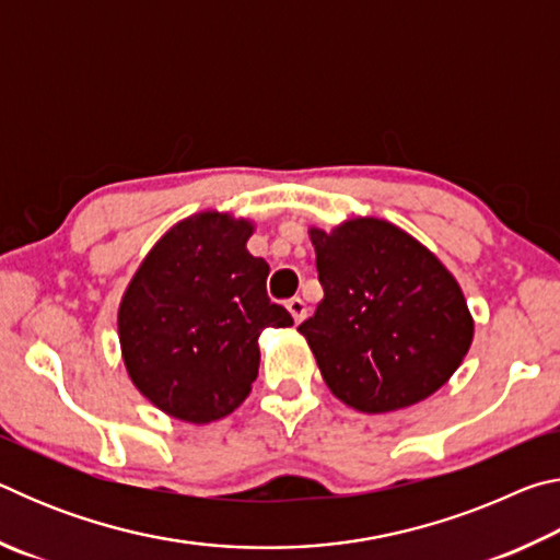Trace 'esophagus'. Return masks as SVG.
<instances>
[{"label": "esophagus", "mask_w": 560, "mask_h": 560, "mask_svg": "<svg viewBox=\"0 0 560 560\" xmlns=\"http://www.w3.org/2000/svg\"><path fill=\"white\" fill-rule=\"evenodd\" d=\"M287 308H289V314L293 316V320H296V324H301V320L308 316V308H306V303H303V299H299V296L289 299V301H287Z\"/></svg>", "instance_id": "esophagus-1"}]
</instances>
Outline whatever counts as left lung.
I'll use <instances>...</instances> for the list:
<instances>
[{
  "instance_id": "obj_1",
  "label": "left lung",
  "mask_w": 560,
  "mask_h": 560,
  "mask_svg": "<svg viewBox=\"0 0 560 560\" xmlns=\"http://www.w3.org/2000/svg\"><path fill=\"white\" fill-rule=\"evenodd\" d=\"M308 234L324 301L299 330L330 393L381 415L440 390L474 336L457 279L428 246L375 217Z\"/></svg>"
}]
</instances>
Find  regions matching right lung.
I'll return each mask as SVG.
<instances>
[{
    "label": "right lung",
    "instance_id": "obj_1",
    "mask_svg": "<svg viewBox=\"0 0 560 560\" xmlns=\"http://www.w3.org/2000/svg\"><path fill=\"white\" fill-rule=\"evenodd\" d=\"M252 232L232 214L187 217L122 293L118 336L130 381L177 420L234 412L257 381L261 330L293 324L267 296L269 264L246 252Z\"/></svg>",
    "mask_w": 560,
    "mask_h": 560
}]
</instances>
